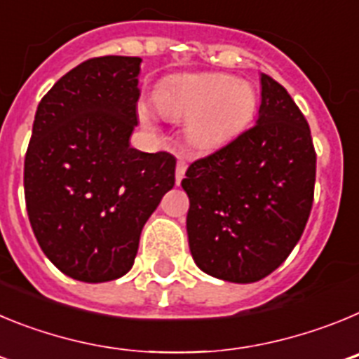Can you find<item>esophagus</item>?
<instances>
[{
  "label": "esophagus",
  "mask_w": 359,
  "mask_h": 359,
  "mask_svg": "<svg viewBox=\"0 0 359 359\" xmlns=\"http://www.w3.org/2000/svg\"><path fill=\"white\" fill-rule=\"evenodd\" d=\"M185 170H187V161L185 160H177V165H176V183L180 185L183 180V176H185Z\"/></svg>",
  "instance_id": "1"
}]
</instances>
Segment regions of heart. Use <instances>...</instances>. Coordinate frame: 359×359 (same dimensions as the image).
<instances>
[{
    "label": "heart",
    "mask_w": 359,
    "mask_h": 359,
    "mask_svg": "<svg viewBox=\"0 0 359 359\" xmlns=\"http://www.w3.org/2000/svg\"><path fill=\"white\" fill-rule=\"evenodd\" d=\"M154 102L167 118L187 120L189 142L207 151L226 144L250 122L257 93L246 81L223 73H205L167 82L156 91Z\"/></svg>",
    "instance_id": "b5f03b06"
}]
</instances>
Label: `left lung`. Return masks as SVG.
<instances>
[{
	"instance_id": "8db88e82",
	"label": "left lung",
	"mask_w": 359,
	"mask_h": 359,
	"mask_svg": "<svg viewBox=\"0 0 359 359\" xmlns=\"http://www.w3.org/2000/svg\"><path fill=\"white\" fill-rule=\"evenodd\" d=\"M315 174L307 120L286 88L262 73L255 126L194 161L182 182L198 268L237 284L275 271L306 228Z\"/></svg>"
}]
</instances>
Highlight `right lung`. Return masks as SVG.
<instances>
[{"mask_svg": "<svg viewBox=\"0 0 359 359\" xmlns=\"http://www.w3.org/2000/svg\"><path fill=\"white\" fill-rule=\"evenodd\" d=\"M140 65V57L90 59L37 106L25 158L28 219L44 255L75 280L128 273L142 228L176 182L172 154L129 144Z\"/></svg>", "mask_w": 359, "mask_h": 359, "instance_id": "add662e5", "label": "right lung"}]
</instances>
